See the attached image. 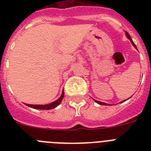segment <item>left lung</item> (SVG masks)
<instances>
[{
    "instance_id": "left-lung-1",
    "label": "left lung",
    "mask_w": 151,
    "mask_h": 151,
    "mask_svg": "<svg viewBox=\"0 0 151 151\" xmlns=\"http://www.w3.org/2000/svg\"><path fill=\"white\" fill-rule=\"evenodd\" d=\"M125 35H126V36H127V38H129V40H130L131 42H132V45H133V46H134V47H135V48L137 49V47H136V45H134V42H133L132 39V38H131V37H130V35H129V33H128L127 32H125ZM94 101H95V102H97V104H101V105H105V106H106V105H109V104H106V103L100 102V101H95V100H94ZM123 101H122V102H121V103H122V102H123Z\"/></svg>"
}]
</instances>
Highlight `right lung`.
<instances>
[{
	"label": "right lung",
	"instance_id": "1",
	"mask_svg": "<svg viewBox=\"0 0 151 151\" xmlns=\"http://www.w3.org/2000/svg\"><path fill=\"white\" fill-rule=\"evenodd\" d=\"M64 97V91H63L62 94L60 97L59 99H57V101H55L54 102L50 103L49 104H45V105H33V104H26L28 106L32 108H34V109H38V110H51V109H54V108L57 107L58 105L60 104L62 101L63 98Z\"/></svg>",
	"mask_w": 151,
	"mask_h": 151
}]
</instances>
